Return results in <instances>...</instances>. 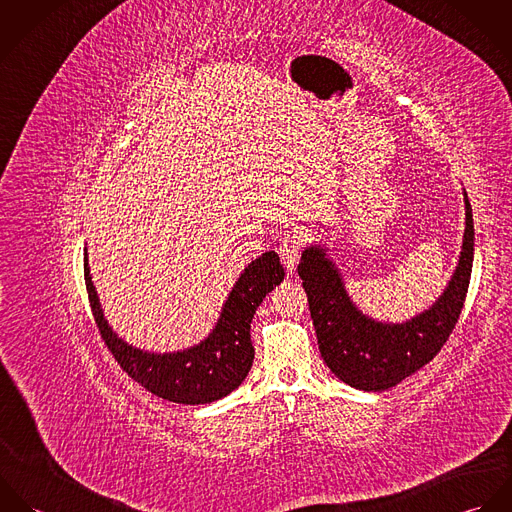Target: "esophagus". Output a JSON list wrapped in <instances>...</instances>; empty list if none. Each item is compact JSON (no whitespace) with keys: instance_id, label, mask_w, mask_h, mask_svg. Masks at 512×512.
Returning <instances> with one entry per match:
<instances>
[{"instance_id":"34e87169","label":"esophagus","mask_w":512,"mask_h":512,"mask_svg":"<svg viewBox=\"0 0 512 512\" xmlns=\"http://www.w3.org/2000/svg\"><path fill=\"white\" fill-rule=\"evenodd\" d=\"M303 248V236L301 234H288L282 244H280V256L284 260V266L292 272L295 270V264L299 262V254Z\"/></svg>"}]
</instances>
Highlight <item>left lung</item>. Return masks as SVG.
<instances>
[{
  "label": "left lung",
  "instance_id": "8db88e82",
  "mask_svg": "<svg viewBox=\"0 0 512 512\" xmlns=\"http://www.w3.org/2000/svg\"><path fill=\"white\" fill-rule=\"evenodd\" d=\"M465 232L457 266L438 299L422 313L402 321H376L363 313L347 292L329 248L321 242L301 252L297 274L303 280L321 357L345 384L382 392L428 365L451 335L471 280L473 213L467 193Z\"/></svg>",
  "mask_w": 512,
  "mask_h": 512
}]
</instances>
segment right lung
<instances>
[{
    "label": "right lung",
    "mask_w": 512,
    "mask_h": 512,
    "mask_svg": "<svg viewBox=\"0 0 512 512\" xmlns=\"http://www.w3.org/2000/svg\"><path fill=\"white\" fill-rule=\"evenodd\" d=\"M280 256L270 250L252 260L240 272L236 284L222 303L213 331L197 345L151 353L124 341L104 317L100 297L92 284L88 252L84 248V280L98 331L122 366L151 394L175 404H209L236 390L248 376L254 347L250 323L262 299L284 280Z\"/></svg>",
    "instance_id": "add662e5"
}]
</instances>
